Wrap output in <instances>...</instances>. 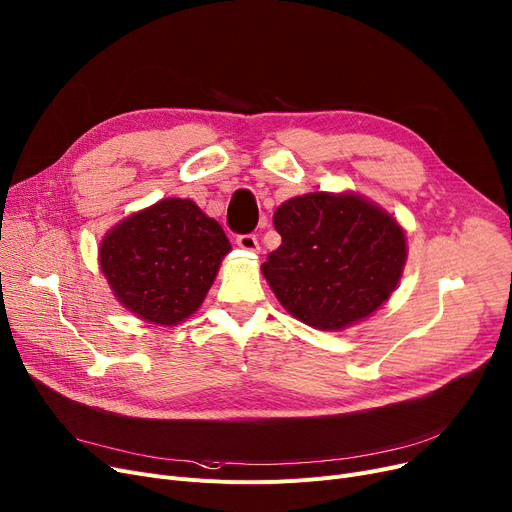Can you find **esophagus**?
I'll return each instance as SVG.
<instances>
[{"mask_svg": "<svg viewBox=\"0 0 512 512\" xmlns=\"http://www.w3.org/2000/svg\"><path fill=\"white\" fill-rule=\"evenodd\" d=\"M236 244L244 251H259V242L255 234H238Z\"/></svg>", "mask_w": 512, "mask_h": 512, "instance_id": "obj_1", "label": "esophagus"}]
</instances>
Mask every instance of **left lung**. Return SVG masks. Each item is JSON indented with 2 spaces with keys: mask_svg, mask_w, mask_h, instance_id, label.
<instances>
[{
  "mask_svg": "<svg viewBox=\"0 0 512 512\" xmlns=\"http://www.w3.org/2000/svg\"><path fill=\"white\" fill-rule=\"evenodd\" d=\"M282 242L261 265L278 301L301 322L341 330L395 291L406 236L383 209L353 194L297 196L274 213Z\"/></svg>",
  "mask_w": 512,
  "mask_h": 512,
  "instance_id": "8db88e82",
  "label": "left lung"
}]
</instances>
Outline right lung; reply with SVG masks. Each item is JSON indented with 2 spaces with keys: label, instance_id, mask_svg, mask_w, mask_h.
<instances>
[{
  "label": "right lung",
  "instance_id": "add662e5",
  "mask_svg": "<svg viewBox=\"0 0 512 512\" xmlns=\"http://www.w3.org/2000/svg\"><path fill=\"white\" fill-rule=\"evenodd\" d=\"M230 249L226 232L190 198H165L106 234L100 268L129 311L173 326L201 307Z\"/></svg>",
  "mask_w": 512,
  "mask_h": 512
}]
</instances>
